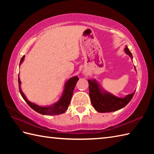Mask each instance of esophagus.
Segmentation results:
<instances>
[{
    "label": "esophagus",
    "instance_id": "1",
    "mask_svg": "<svg viewBox=\"0 0 154 154\" xmlns=\"http://www.w3.org/2000/svg\"><path fill=\"white\" fill-rule=\"evenodd\" d=\"M83 75H85V76H86V77H87L88 74L87 73V72H83Z\"/></svg>",
    "mask_w": 154,
    "mask_h": 154
}]
</instances>
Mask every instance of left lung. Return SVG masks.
Segmentation results:
<instances>
[{
    "label": "left lung",
    "mask_w": 154,
    "mask_h": 154,
    "mask_svg": "<svg viewBox=\"0 0 154 154\" xmlns=\"http://www.w3.org/2000/svg\"><path fill=\"white\" fill-rule=\"evenodd\" d=\"M124 50L126 54L132 59L133 58L132 53L127 46H126ZM134 68L136 69V67ZM88 82L91 104L94 109L99 112H114L122 109L128 104L135 93L134 91L125 97L119 98L103 90L95 79H88Z\"/></svg>",
    "instance_id": "left-lung-1"
}]
</instances>
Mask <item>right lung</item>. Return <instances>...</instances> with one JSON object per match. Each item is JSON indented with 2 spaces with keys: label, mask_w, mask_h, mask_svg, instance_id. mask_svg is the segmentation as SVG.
<instances>
[{
  "label": "right lung",
  "mask_w": 154,
  "mask_h": 154,
  "mask_svg": "<svg viewBox=\"0 0 154 154\" xmlns=\"http://www.w3.org/2000/svg\"><path fill=\"white\" fill-rule=\"evenodd\" d=\"M25 55H24L22 58L20 62V65L23 62L24 60ZM79 80V78L77 76H75L70 78L66 83L65 85L64 91L62 94V96L61 97L60 99L59 100L57 103H54V104L50 106H38L33 103H31L29 101L24 94L21 90L20 85L21 81L20 80L19 75H18V87H19V91L20 93L21 96L22 97L24 100L26 102V103L30 106L32 109L36 111L37 112L44 114V115H58V114H63L68 109V106L70 104V101L71 99L72 95H73L74 88L76 85V83L77 81Z\"/></svg>",
  "instance_id": "right-lung-1"
}]
</instances>
